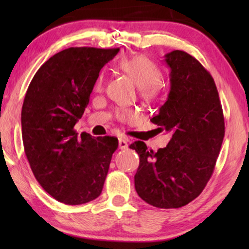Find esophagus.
I'll use <instances>...</instances> for the list:
<instances>
[{
	"instance_id": "esophagus-1",
	"label": "esophagus",
	"mask_w": 249,
	"mask_h": 249,
	"mask_svg": "<svg viewBox=\"0 0 249 249\" xmlns=\"http://www.w3.org/2000/svg\"><path fill=\"white\" fill-rule=\"evenodd\" d=\"M128 147V140L127 138H119V148L126 149Z\"/></svg>"
}]
</instances>
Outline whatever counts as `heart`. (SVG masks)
<instances>
[{
	"label": "heart",
	"mask_w": 249,
	"mask_h": 249,
	"mask_svg": "<svg viewBox=\"0 0 249 249\" xmlns=\"http://www.w3.org/2000/svg\"><path fill=\"white\" fill-rule=\"evenodd\" d=\"M115 67L122 72L127 74L132 81L136 84L138 92L142 99L146 101H154L158 98L161 90V71L159 67L142 54L128 56L121 58L116 62ZM105 75L104 72H100L95 79L94 90L102 91L104 87ZM134 116V112L129 109H122L117 112L119 119H130Z\"/></svg>",
	"instance_id": "obj_1"
}]
</instances>
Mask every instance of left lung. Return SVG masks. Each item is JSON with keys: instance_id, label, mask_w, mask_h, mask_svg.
I'll use <instances>...</instances> for the list:
<instances>
[{"instance_id": "1", "label": "left lung", "mask_w": 249, "mask_h": 249, "mask_svg": "<svg viewBox=\"0 0 249 249\" xmlns=\"http://www.w3.org/2000/svg\"><path fill=\"white\" fill-rule=\"evenodd\" d=\"M170 92L150 121L171 134L156 153L144 142L129 148L140 156L135 189L160 209L187 205L203 191L213 174L225 134L224 116L212 75L191 54L174 50L165 56Z\"/></svg>"}]
</instances>
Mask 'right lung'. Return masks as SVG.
<instances>
[{
	"label": "right lung",
	"mask_w": 249,
	"mask_h": 249,
	"mask_svg": "<svg viewBox=\"0 0 249 249\" xmlns=\"http://www.w3.org/2000/svg\"><path fill=\"white\" fill-rule=\"evenodd\" d=\"M119 48L71 47L34 75L22 107L25 155L36 180L57 201L90 202L102 192L117 138L78 136L74 125L89 104L95 79Z\"/></svg>",
	"instance_id": "add662e5"
}]
</instances>
